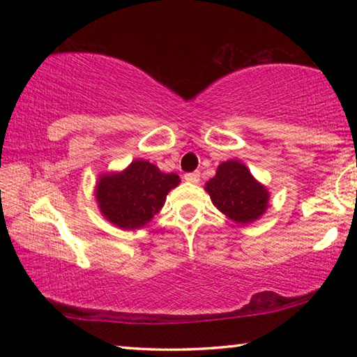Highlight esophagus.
Listing matches in <instances>:
<instances>
[{"label":"esophagus","mask_w":357,"mask_h":357,"mask_svg":"<svg viewBox=\"0 0 357 357\" xmlns=\"http://www.w3.org/2000/svg\"><path fill=\"white\" fill-rule=\"evenodd\" d=\"M184 179L190 184H198V183H200V173H198V172L187 173V174H184Z\"/></svg>","instance_id":"esophagus-1"}]
</instances>
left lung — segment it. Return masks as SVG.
I'll return each instance as SVG.
<instances>
[{"label": "left lung", "instance_id": "8db88e82", "mask_svg": "<svg viewBox=\"0 0 357 357\" xmlns=\"http://www.w3.org/2000/svg\"><path fill=\"white\" fill-rule=\"evenodd\" d=\"M214 206L238 223L257 220L268 208L269 193L257 183L244 164L227 160L217 168L213 179L206 183Z\"/></svg>", "mask_w": 357, "mask_h": 357}]
</instances>
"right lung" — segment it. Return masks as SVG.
Listing matches in <instances>:
<instances>
[{
    "mask_svg": "<svg viewBox=\"0 0 357 357\" xmlns=\"http://www.w3.org/2000/svg\"><path fill=\"white\" fill-rule=\"evenodd\" d=\"M178 184V174L162 173L146 160H134L123 173L102 176L96 197L107 220L123 229H134L159 213L167 193Z\"/></svg>",
    "mask_w": 357,
    "mask_h": 357,
    "instance_id": "obj_1",
    "label": "right lung"
}]
</instances>
